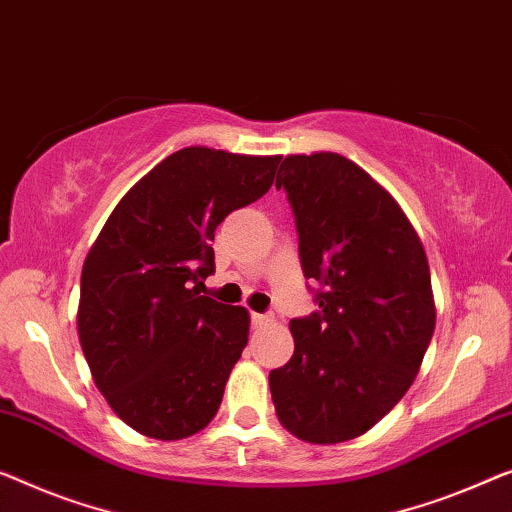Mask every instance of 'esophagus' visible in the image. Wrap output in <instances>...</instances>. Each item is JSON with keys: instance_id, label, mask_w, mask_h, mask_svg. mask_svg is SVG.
Returning a JSON list of instances; mask_svg holds the SVG:
<instances>
[{"instance_id": "obj_1", "label": "esophagus", "mask_w": 512, "mask_h": 512, "mask_svg": "<svg viewBox=\"0 0 512 512\" xmlns=\"http://www.w3.org/2000/svg\"><path fill=\"white\" fill-rule=\"evenodd\" d=\"M273 322H276V319H273L271 315H257V312L253 315V324L255 326H271Z\"/></svg>"}]
</instances>
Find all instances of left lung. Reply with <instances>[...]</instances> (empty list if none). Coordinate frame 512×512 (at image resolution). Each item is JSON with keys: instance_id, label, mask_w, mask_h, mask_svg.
I'll list each match as a JSON object with an SVG mask.
<instances>
[{"instance_id": "obj_1", "label": "left lung", "mask_w": 512, "mask_h": 512, "mask_svg": "<svg viewBox=\"0 0 512 512\" xmlns=\"http://www.w3.org/2000/svg\"><path fill=\"white\" fill-rule=\"evenodd\" d=\"M305 278L319 312L292 319L294 356L269 375L278 421L331 446L377 425L421 370L437 308L430 266L407 213L363 167L333 151L282 160Z\"/></svg>"}]
</instances>
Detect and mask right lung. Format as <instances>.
Instances as JSON below:
<instances>
[{"label": "right lung", "mask_w": 512, "mask_h": 512, "mask_svg": "<svg viewBox=\"0 0 512 512\" xmlns=\"http://www.w3.org/2000/svg\"><path fill=\"white\" fill-rule=\"evenodd\" d=\"M282 156L186 147L144 174L105 220L82 266L78 335L114 414L160 441L218 414L250 315L202 296L213 234L271 188Z\"/></svg>", "instance_id": "right-lung-1"}]
</instances>
